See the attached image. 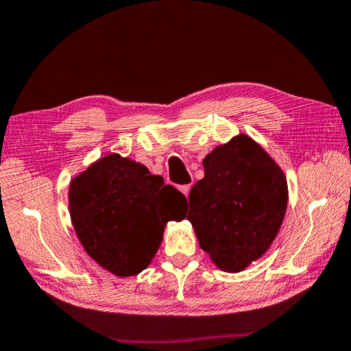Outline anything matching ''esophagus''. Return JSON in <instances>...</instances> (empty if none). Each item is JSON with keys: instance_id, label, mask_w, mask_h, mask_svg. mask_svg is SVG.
<instances>
[{"instance_id": "34e87169", "label": "esophagus", "mask_w": 351, "mask_h": 351, "mask_svg": "<svg viewBox=\"0 0 351 351\" xmlns=\"http://www.w3.org/2000/svg\"><path fill=\"white\" fill-rule=\"evenodd\" d=\"M180 190H181V192H182L184 195H186V197H189V192H190V184H187V186H181V187H180Z\"/></svg>"}]
</instances>
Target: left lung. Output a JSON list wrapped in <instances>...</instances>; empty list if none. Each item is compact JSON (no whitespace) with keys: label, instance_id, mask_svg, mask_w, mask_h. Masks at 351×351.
<instances>
[{"label":"left lung","instance_id":"obj_1","mask_svg":"<svg viewBox=\"0 0 351 351\" xmlns=\"http://www.w3.org/2000/svg\"><path fill=\"white\" fill-rule=\"evenodd\" d=\"M204 178L190 190L187 219L199 247L224 272H240L268 252L288 204V182L271 154L247 134L203 159Z\"/></svg>","mask_w":351,"mask_h":351}]
</instances>
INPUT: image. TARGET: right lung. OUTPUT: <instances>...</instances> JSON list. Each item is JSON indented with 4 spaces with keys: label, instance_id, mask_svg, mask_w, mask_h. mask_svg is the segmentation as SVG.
Instances as JSON below:
<instances>
[{
    "label": "right lung",
    "instance_id": "add662e5",
    "mask_svg": "<svg viewBox=\"0 0 351 351\" xmlns=\"http://www.w3.org/2000/svg\"><path fill=\"white\" fill-rule=\"evenodd\" d=\"M69 215L86 254L117 277L152 263L170 219L186 218V197L144 164L110 153L71 180Z\"/></svg>",
    "mask_w": 351,
    "mask_h": 351
}]
</instances>
